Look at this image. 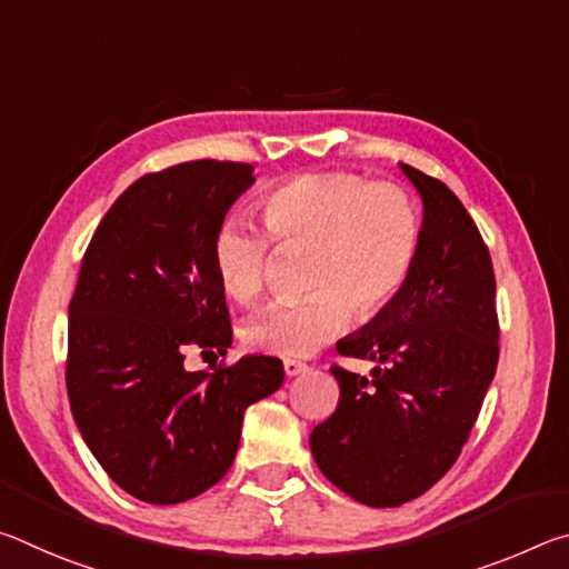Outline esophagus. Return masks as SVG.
I'll return each instance as SVG.
<instances>
[{
    "mask_svg": "<svg viewBox=\"0 0 569 569\" xmlns=\"http://www.w3.org/2000/svg\"><path fill=\"white\" fill-rule=\"evenodd\" d=\"M283 371H286V377H298V373L308 371V363L296 361V359H286L283 361Z\"/></svg>",
    "mask_w": 569,
    "mask_h": 569,
    "instance_id": "1",
    "label": "esophagus"
}]
</instances>
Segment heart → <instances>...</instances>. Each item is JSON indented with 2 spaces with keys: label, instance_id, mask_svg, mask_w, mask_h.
I'll return each mask as SVG.
<instances>
[{
  "label": "heart",
  "instance_id": "b5f03b06",
  "mask_svg": "<svg viewBox=\"0 0 569 569\" xmlns=\"http://www.w3.org/2000/svg\"><path fill=\"white\" fill-rule=\"evenodd\" d=\"M268 233L248 218H228L213 238L218 283L238 303L266 293L273 246L308 253L301 303L273 306L246 326L250 349L308 356L349 329L353 311L369 321L409 286L421 250L417 200L397 182L349 170L301 172L258 198Z\"/></svg>",
  "mask_w": 569,
  "mask_h": 569
}]
</instances>
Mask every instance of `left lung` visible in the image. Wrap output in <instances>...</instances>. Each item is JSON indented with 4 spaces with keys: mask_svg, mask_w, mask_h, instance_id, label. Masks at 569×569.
Wrapping results in <instances>:
<instances>
[{
    "mask_svg": "<svg viewBox=\"0 0 569 569\" xmlns=\"http://www.w3.org/2000/svg\"><path fill=\"white\" fill-rule=\"evenodd\" d=\"M423 200L409 286L336 351L379 366L371 379L331 366L339 407L311 431L319 469L369 507H399L447 475L467 445L499 361L495 268L461 200L411 166Z\"/></svg>",
    "mask_w": 569,
    "mask_h": 569,
    "instance_id": "8db88e82",
    "label": "left lung"
}]
</instances>
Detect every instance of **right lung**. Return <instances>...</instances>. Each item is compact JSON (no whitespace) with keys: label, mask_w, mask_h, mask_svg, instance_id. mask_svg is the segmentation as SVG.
I'll return each instance as SVG.
<instances>
[{"label":"right lung","mask_w":569,"mask_h":569,"mask_svg":"<svg viewBox=\"0 0 569 569\" xmlns=\"http://www.w3.org/2000/svg\"><path fill=\"white\" fill-rule=\"evenodd\" d=\"M253 166L190 160L114 200L84 250L70 301L67 397L114 485L178 505L223 479L250 403L283 383L276 356L186 371L188 346L226 356L233 329L213 238Z\"/></svg>","instance_id":"obj_1"}]
</instances>
